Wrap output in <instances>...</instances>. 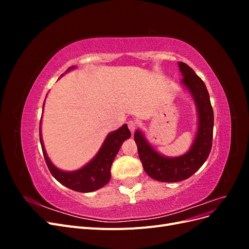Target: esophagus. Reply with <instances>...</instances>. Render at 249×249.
<instances>
[{
    "label": "esophagus",
    "mask_w": 249,
    "mask_h": 249,
    "mask_svg": "<svg viewBox=\"0 0 249 249\" xmlns=\"http://www.w3.org/2000/svg\"><path fill=\"white\" fill-rule=\"evenodd\" d=\"M127 126H129V129H130L131 133H132V134H134L135 130L137 129V124L135 123V122H133V120H130V122L127 123Z\"/></svg>",
    "instance_id": "obj_1"
}]
</instances>
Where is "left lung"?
Here are the masks:
<instances>
[{"label": "left lung", "instance_id": "left-lung-1", "mask_svg": "<svg viewBox=\"0 0 249 249\" xmlns=\"http://www.w3.org/2000/svg\"><path fill=\"white\" fill-rule=\"evenodd\" d=\"M178 67L183 76L180 84L191 94L197 112V132L189 150L178 157H166L157 152L140 130L134 135L143 169L148 177L165 183L190 178L206 162L212 148L214 114L207 87L190 66L178 62Z\"/></svg>", "mask_w": 249, "mask_h": 249}]
</instances>
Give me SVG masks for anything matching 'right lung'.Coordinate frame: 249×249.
<instances>
[{
    "mask_svg": "<svg viewBox=\"0 0 249 249\" xmlns=\"http://www.w3.org/2000/svg\"><path fill=\"white\" fill-rule=\"evenodd\" d=\"M74 69H76V66H71L66 71V72ZM130 137L131 132L127 129V125L124 124L118 130L108 134V136L105 139L100 150L93 157L91 161H89L86 165H84V166L78 170L64 171L57 168L48 157L41 136V123L39 125V138L42 153L52 176L60 184L70 188V189L84 193L99 190L102 187L109 183L111 178L112 163L114 161L124 141L129 139Z\"/></svg>",
    "mask_w": 249,
    "mask_h": 249,
    "instance_id": "1",
    "label": "right lung"
}]
</instances>
